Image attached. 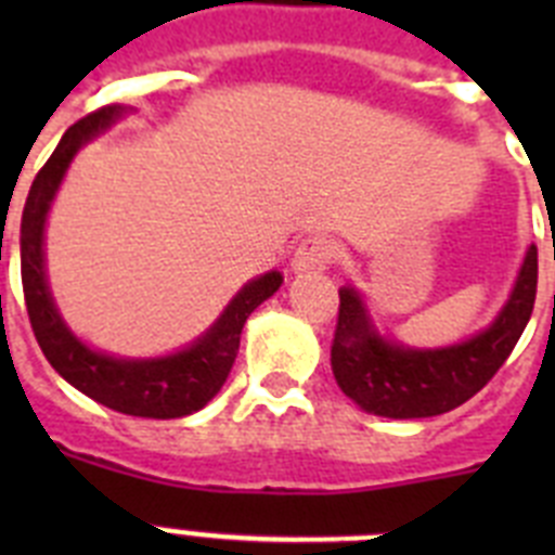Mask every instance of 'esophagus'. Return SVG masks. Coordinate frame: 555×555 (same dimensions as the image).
I'll use <instances>...</instances> for the list:
<instances>
[{"label": "esophagus", "mask_w": 555, "mask_h": 555, "mask_svg": "<svg viewBox=\"0 0 555 555\" xmlns=\"http://www.w3.org/2000/svg\"><path fill=\"white\" fill-rule=\"evenodd\" d=\"M333 258V244L327 242L325 235H308L302 238L300 247L294 249L292 269L294 272H308V269H322L331 263Z\"/></svg>", "instance_id": "esophagus-1"}]
</instances>
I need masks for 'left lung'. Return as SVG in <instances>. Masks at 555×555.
<instances>
[{
    "label": "left lung",
    "mask_w": 555,
    "mask_h": 555,
    "mask_svg": "<svg viewBox=\"0 0 555 555\" xmlns=\"http://www.w3.org/2000/svg\"><path fill=\"white\" fill-rule=\"evenodd\" d=\"M537 300V247H528L517 283L492 325L459 345H397L372 325L364 297L352 286L338 288V322L331 366L338 389L366 414L389 420H423L467 403L506 364L531 320Z\"/></svg>",
    "instance_id": "obj_1"
}]
</instances>
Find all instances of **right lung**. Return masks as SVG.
Segmentation results:
<instances>
[{
    "instance_id": "add662e5",
    "label": "right lung",
    "mask_w": 555,
    "mask_h": 555,
    "mask_svg": "<svg viewBox=\"0 0 555 555\" xmlns=\"http://www.w3.org/2000/svg\"><path fill=\"white\" fill-rule=\"evenodd\" d=\"M127 107L107 105L63 132L52 158L33 180L22 214V286L29 325L52 370L96 403L146 420H178L208 405L233 370L242 327L249 313L269 300L283 283L281 272H267L235 294L214 325L183 350L160 358H119L88 347L68 331L47 283L43 228L49 208L77 152L125 116Z\"/></svg>"
}]
</instances>
